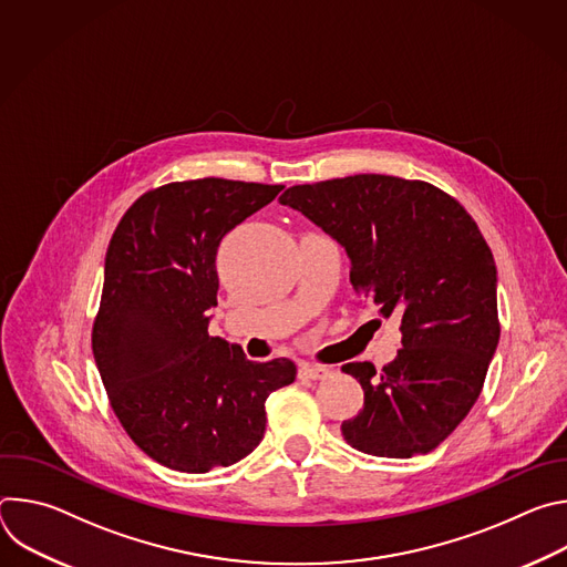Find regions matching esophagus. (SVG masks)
I'll list each match as a JSON object with an SVG mask.
<instances>
[{
	"mask_svg": "<svg viewBox=\"0 0 567 567\" xmlns=\"http://www.w3.org/2000/svg\"><path fill=\"white\" fill-rule=\"evenodd\" d=\"M330 370L322 368V365H311V363H300L298 365V377L300 379H311V381H318L322 377H328Z\"/></svg>",
	"mask_w": 567,
	"mask_h": 567,
	"instance_id": "34e87169",
	"label": "esophagus"
}]
</instances>
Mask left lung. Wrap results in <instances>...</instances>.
<instances>
[{
    "mask_svg": "<svg viewBox=\"0 0 567 567\" xmlns=\"http://www.w3.org/2000/svg\"><path fill=\"white\" fill-rule=\"evenodd\" d=\"M280 204L346 247L361 298L401 316L392 363L343 365L363 388L346 442L379 457L433 451L480 396L501 339L496 262L475 219L437 186L390 175L291 186Z\"/></svg>",
    "mask_w": 567,
    "mask_h": 567,
    "instance_id": "left-lung-1",
    "label": "left lung"
}]
</instances>
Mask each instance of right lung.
I'll return each instance as SVG.
<instances>
[{
    "mask_svg": "<svg viewBox=\"0 0 567 567\" xmlns=\"http://www.w3.org/2000/svg\"><path fill=\"white\" fill-rule=\"evenodd\" d=\"M282 188L173 182L143 193L110 239L94 359L125 433L168 468L206 473L247 457L265 437L267 396L296 379L289 359L249 361L210 337L206 313L221 237Z\"/></svg>",
    "mask_w": 567,
    "mask_h": 567,
    "instance_id": "obj_1",
    "label": "right lung"
}]
</instances>
